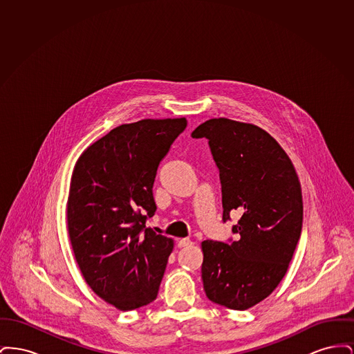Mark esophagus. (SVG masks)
Returning a JSON list of instances; mask_svg holds the SVG:
<instances>
[{
    "label": "esophagus",
    "instance_id": "1",
    "mask_svg": "<svg viewBox=\"0 0 354 354\" xmlns=\"http://www.w3.org/2000/svg\"><path fill=\"white\" fill-rule=\"evenodd\" d=\"M194 243L189 240V239H180L179 241H178V247L179 248H183V247H189V245H192Z\"/></svg>",
    "mask_w": 354,
    "mask_h": 354
}]
</instances>
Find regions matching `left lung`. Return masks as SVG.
Masks as SVG:
<instances>
[{"instance_id":"1","label":"left lung","mask_w":354,"mask_h":354,"mask_svg":"<svg viewBox=\"0 0 354 354\" xmlns=\"http://www.w3.org/2000/svg\"><path fill=\"white\" fill-rule=\"evenodd\" d=\"M191 136L208 139L219 169L223 221L240 215L236 241H203V286L212 303L245 310L286 276L303 228L300 180L276 139L254 124L209 119Z\"/></svg>"}]
</instances>
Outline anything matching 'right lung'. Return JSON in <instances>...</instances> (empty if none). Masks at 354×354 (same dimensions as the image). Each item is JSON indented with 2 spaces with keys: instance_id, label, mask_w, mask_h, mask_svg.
Masks as SVG:
<instances>
[{
  "instance_id": "obj_1",
  "label": "right lung",
  "mask_w": 354,
  "mask_h": 354,
  "mask_svg": "<svg viewBox=\"0 0 354 354\" xmlns=\"http://www.w3.org/2000/svg\"><path fill=\"white\" fill-rule=\"evenodd\" d=\"M185 118L120 124L75 163L68 231L84 281L106 303L133 310L156 296L174 240L146 228L156 211L152 185Z\"/></svg>"
}]
</instances>
